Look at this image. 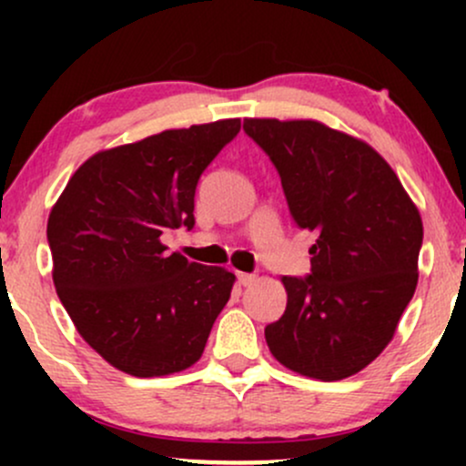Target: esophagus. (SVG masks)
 <instances>
[{
    "instance_id": "obj_1",
    "label": "esophagus",
    "mask_w": 466,
    "mask_h": 466,
    "mask_svg": "<svg viewBox=\"0 0 466 466\" xmlns=\"http://www.w3.org/2000/svg\"><path fill=\"white\" fill-rule=\"evenodd\" d=\"M237 280H238V285H240V287H249L251 282L256 280V276H254V274H243V271H238V274H237Z\"/></svg>"
}]
</instances>
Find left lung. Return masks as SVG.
I'll use <instances>...</instances> for the list:
<instances>
[{
	"mask_svg": "<svg viewBox=\"0 0 466 466\" xmlns=\"http://www.w3.org/2000/svg\"><path fill=\"white\" fill-rule=\"evenodd\" d=\"M243 131L280 175L291 218L318 240L307 276H285L287 309L265 339L282 366L339 381L392 339L414 296L419 210L366 142L313 120L249 117Z\"/></svg>",
	"mask_w": 466,
	"mask_h": 466,
	"instance_id": "8db88e82",
	"label": "left lung"
}]
</instances>
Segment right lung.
Returning a JSON list of instances; mask_svg holds the SVG:
<instances>
[{
  "mask_svg": "<svg viewBox=\"0 0 466 466\" xmlns=\"http://www.w3.org/2000/svg\"><path fill=\"white\" fill-rule=\"evenodd\" d=\"M238 131L234 117L96 153L52 208L58 298L83 339L117 370L162 377L186 370L206 349L234 274L188 263L162 237L195 228L197 184Z\"/></svg>",
  "mask_w": 466,
  "mask_h": 466,
  "instance_id": "obj_1",
  "label": "right lung"
}]
</instances>
